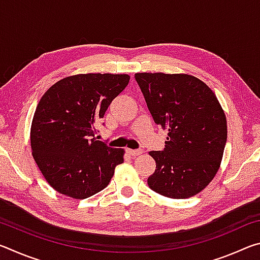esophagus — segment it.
Listing matches in <instances>:
<instances>
[{
    "mask_svg": "<svg viewBox=\"0 0 260 260\" xmlns=\"http://www.w3.org/2000/svg\"><path fill=\"white\" fill-rule=\"evenodd\" d=\"M126 151L131 156H139L143 152L142 149H135V150H134V149H126Z\"/></svg>",
    "mask_w": 260,
    "mask_h": 260,
    "instance_id": "1",
    "label": "esophagus"
}]
</instances>
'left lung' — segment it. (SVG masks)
<instances>
[{"instance_id":"left-lung-1","label":"left lung","mask_w":260,"mask_h":260,"mask_svg":"<svg viewBox=\"0 0 260 260\" xmlns=\"http://www.w3.org/2000/svg\"><path fill=\"white\" fill-rule=\"evenodd\" d=\"M153 120L169 134L161 151H150L156 170L148 186L170 199H188L218 172L227 141V121L217 96L189 74L136 73Z\"/></svg>"}]
</instances>
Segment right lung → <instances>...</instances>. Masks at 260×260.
Listing matches in <instances>:
<instances>
[{
	"label": "right lung",
	"instance_id": "add662e5",
	"mask_svg": "<svg viewBox=\"0 0 260 260\" xmlns=\"http://www.w3.org/2000/svg\"><path fill=\"white\" fill-rule=\"evenodd\" d=\"M128 82L127 74H77L43 94L30 127V147L55 190L83 200L108 186L124 161V150L96 139V124Z\"/></svg>",
	"mask_w": 260,
	"mask_h": 260
}]
</instances>
